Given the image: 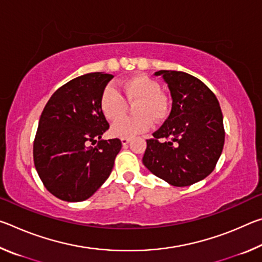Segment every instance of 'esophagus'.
<instances>
[{
    "label": "esophagus",
    "mask_w": 262,
    "mask_h": 262,
    "mask_svg": "<svg viewBox=\"0 0 262 262\" xmlns=\"http://www.w3.org/2000/svg\"><path fill=\"white\" fill-rule=\"evenodd\" d=\"M129 142H130V139H126V137H123V139H121V143H122L123 147H125V145H127L128 143H129Z\"/></svg>",
    "instance_id": "obj_1"
}]
</instances>
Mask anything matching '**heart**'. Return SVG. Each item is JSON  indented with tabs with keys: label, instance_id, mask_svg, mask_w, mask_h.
Listing matches in <instances>:
<instances>
[{
	"label": "heart",
	"instance_id": "1",
	"mask_svg": "<svg viewBox=\"0 0 262 262\" xmlns=\"http://www.w3.org/2000/svg\"><path fill=\"white\" fill-rule=\"evenodd\" d=\"M123 91L129 100H137L133 118H122L111 128L114 137L132 139L142 133L148 132L155 121H162L167 117L168 103L166 97L161 94V85L147 75L139 74L126 79L122 84ZM100 108L106 119L115 121L126 111V100L114 86H106L100 97Z\"/></svg>",
	"mask_w": 262,
	"mask_h": 262
}]
</instances>
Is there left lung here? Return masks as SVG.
<instances>
[{
	"label": "left lung",
	"mask_w": 262,
	"mask_h": 262,
	"mask_svg": "<svg viewBox=\"0 0 262 262\" xmlns=\"http://www.w3.org/2000/svg\"><path fill=\"white\" fill-rule=\"evenodd\" d=\"M155 75L167 84L172 108L154 139L147 140L142 162L172 186H190L214 171L223 150L225 133L220 103L205 83L187 73L159 70ZM159 138L169 140L159 142Z\"/></svg>",
	"instance_id": "obj_1"
}]
</instances>
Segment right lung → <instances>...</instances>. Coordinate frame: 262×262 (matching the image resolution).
Masks as SVG:
<instances>
[{
    "label": "right lung",
    "mask_w": 262,
    "mask_h": 262,
    "mask_svg": "<svg viewBox=\"0 0 262 262\" xmlns=\"http://www.w3.org/2000/svg\"><path fill=\"white\" fill-rule=\"evenodd\" d=\"M112 78L105 73L74 78L57 89L42 111L34 165L48 192L60 200H86L112 172L121 141L101 139L110 126L100 108L101 94Z\"/></svg>",
    "instance_id": "obj_1"
}]
</instances>
